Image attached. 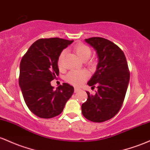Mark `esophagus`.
<instances>
[{
  "instance_id": "obj_1",
  "label": "esophagus",
  "mask_w": 150,
  "mask_h": 150,
  "mask_svg": "<svg viewBox=\"0 0 150 150\" xmlns=\"http://www.w3.org/2000/svg\"><path fill=\"white\" fill-rule=\"evenodd\" d=\"M79 90H80L79 88H74V92H75V93H76V92L79 91Z\"/></svg>"
}]
</instances>
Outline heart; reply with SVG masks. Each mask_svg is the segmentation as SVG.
<instances>
[{
  "instance_id": "1",
  "label": "heart",
  "mask_w": 150,
  "mask_h": 150,
  "mask_svg": "<svg viewBox=\"0 0 150 150\" xmlns=\"http://www.w3.org/2000/svg\"><path fill=\"white\" fill-rule=\"evenodd\" d=\"M75 52L82 60L88 59L91 54V50L87 45L84 44H79L75 47ZM66 52L64 50L59 54L58 58V65L62 67L63 65V60L64 58ZM88 72L86 70H73L71 71L67 75L66 81L68 83L74 86H80L88 79Z\"/></svg>"
}]
</instances>
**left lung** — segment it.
<instances>
[{
	"mask_svg": "<svg viewBox=\"0 0 150 150\" xmlns=\"http://www.w3.org/2000/svg\"><path fill=\"white\" fill-rule=\"evenodd\" d=\"M96 50L98 59L96 71L88 82L98 91L95 95L86 91L88 99L81 105L84 117L95 122L113 117L124 101L129 81V72L123 52L110 40L102 38L85 39Z\"/></svg>",
	"mask_w": 150,
	"mask_h": 150,
	"instance_id": "1",
	"label": "left lung"
}]
</instances>
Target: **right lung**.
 <instances>
[{
	"label": "right lung",
	"mask_w": 150,
	"mask_h": 150,
	"mask_svg": "<svg viewBox=\"0 0 150 150\" xmlns=\"http://www.w3.org/2000/svg\"><path fill=\"white\" fill-rule=\"evenodd\" d=\"M72 42L57 38L40 39L22 58L19 86L27 106L38 117L59 115L74 93V87L69 83H64L56 90L50 83L59 75V56Z\"/></svg>",
	"instance_id": "1"
}]
</instances>
